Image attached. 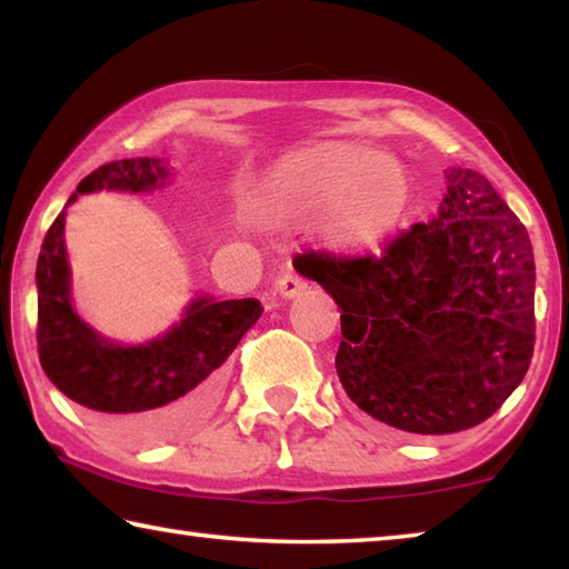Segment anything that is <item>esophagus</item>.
I'll return each instance as SVG.
<instances>
[{"instance_id": "1", "label": "esophagus", "mask_w": 569, "mask_h": 569, "mask_svg": "<svg viewBox=\"0 0 569 569\" xmlns=\"http://www.w3.org/2000/svg\"><path fill=\"white\" fill-rule=\"evenodd\" d=\"M276 291L281 293L283 298H288V301H291V298L301 296V293L306 291V281H303L301 276H296L293 271H286L283 276H278V281H276Z\"/></svg>"}]
</instances>
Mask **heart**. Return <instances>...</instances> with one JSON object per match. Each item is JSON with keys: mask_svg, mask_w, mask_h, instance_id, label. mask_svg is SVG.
<instances>
[{"mask_svg": "<svg viewBox=\"0 0 569 569\" xmlns=\"http://www.w3.org/2000/svg\"><path fill=\"white\" fill-rule=\"evenodd\" d=\"M411 198L407 170L383 152L326 140L278 158L250 198L253 216L271 226L316 218L339 253H366L393 236Z\"/></svg>", "mask_w": 569, "mask_h": 569, "instance_id": "obj_1", "label": "heart"}]
</instances>
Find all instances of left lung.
<instances>
[{
    "label": "left lung",
    "instance_id": "left-lung-1",
    "mask_svg": "<svg viewBox=\"0 0 569 569\" xmlns=\"http://www.w3.org/2000/svg\"><path fill=\"white\" fill-rule=\"evenodd\" d=\"M437 218L381 258L306 256L341 308L336 371L369 417L411 435L477 427L522 383L535 349V256L485 176L447 168Z\"/></svg>",
    "mask_w": 569,
    "mask_h": 569
}]
</instances>
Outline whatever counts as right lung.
I'll list each match as a JSON object with an SVG mask.
<instances>
[{
    "label": "right lung",
    "instance_id": "add662e5",
    "mask_svg": "<svg viewBox=\"0 0 569 569\" xmlns=\"http://www.w3.org/2000/svg\"><path fill=\"white\" fill-rule=\"evenodd\" d=\"M168 160H114L84 178L67 200L100 190L152 192L168 186ZM67 206L47 230L37 258V346L40 361L64 397L108 421L128 445H158L196 427L220 393V366L261 319L256 298H192L182 319L142 343L110 341L74 311L67 263Z\"/></svg>",
    "mask_w": 569,
    "mask_h": 569
}]
</instances>
